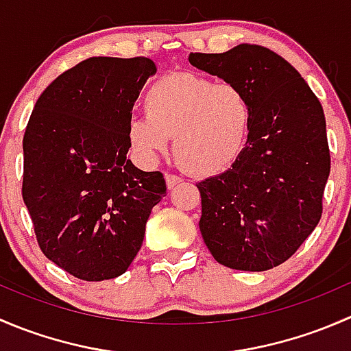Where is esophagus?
<instances>
[{
	"label": "esophagus",
	"instance_id": "1",
	"mask_svg": "<svg viewBox=\"0 0 351 351\" xmlns=\"http://www.w3.org/2000/svg\"><path fill=\"white\" fill-rule=\"evenodd\" d=\"M165 180H166V186H168V190H173L175 186H178L180 183H182V178L175 175H166Z\"/></svg>",
	"mask_w": 351,
	"mask_h": 351
}]
</instances>
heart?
Wrapping results in <instances>:
<instances>
[{
    "label": "heart",
    "mask_w": 351,
    "mask_h": 351,
    "mask_svg": "<svg viewBox=\"0 0 351 351\" xmlns=\"http://www.w3.org/2000/svg\"><path fill=\"white\" fill-rule=\"evenodd\" d=\"M146 117L132 119L127 137L141 158L173 151L186 169L217 175L241 156L253 125V104L241 86L195 74H171L147 88Z\"/></svg>",
    "instance_id": "heart-1"
}]
</instances>
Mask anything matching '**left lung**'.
I'll use <instances>...</instances> for the list:
<instances>
[{"label": "left lung", "mask_w": 351, "mask_h": 351, "mask_svg": "<svg viewBox=\"0 0 351 351\" xmlns=\"http://www.w3.org/2000/svg\"><path fill=\"white\" fill-rule=\"evenodd\" d=\"M189 61L241 86L254 110L238 161L197 183L202 238L224 267L270 270L299 250L323 214L331 166L323 107L295 67L261 45L192 52Z\"/></svg>", "instance_id": "1"}]
</instances>
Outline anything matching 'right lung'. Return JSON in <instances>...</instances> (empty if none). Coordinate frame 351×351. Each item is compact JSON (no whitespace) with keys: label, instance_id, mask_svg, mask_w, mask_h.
Wrapping results in <instances>:
<instances>
[{"label":"right lung","instance_id":"obj_1","mask_svg":"<svg viewBox=\"0 0 351 351\" xmlns=\"http://www.w3.org/2000/svg\"><path fill=\"white\" fill-rule=\"evenodd\" d=\"M156 64L90 58L38 97L23 136V202L42 253L86 282L125 274L166 195L159 171L136 168L127 125Z\"/></svg>","mask_w":351,"mask_h":351}]
</instances>
